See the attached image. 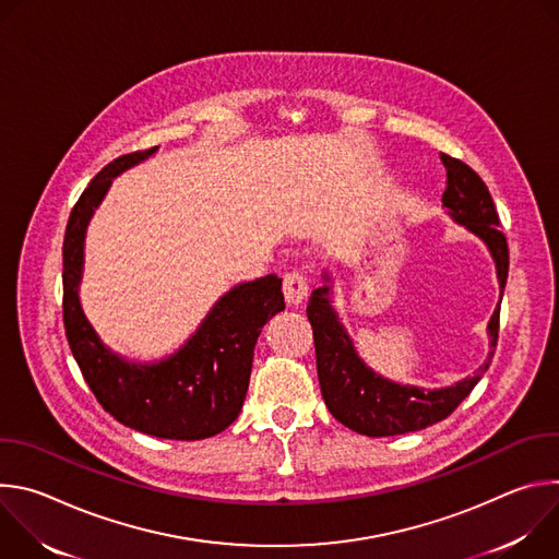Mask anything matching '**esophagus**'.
Listing matches in <instances>:
<instances>
[{
  "label": "esophagus",
  "instance_id": "esophagus-1",
  "mask_svg": "<svg viewBox=\"0 0 559 559\" xmlns=\"http://www.w3.org/2000/svg\"><path fill=\"white\" fill-rule=\"evenodd\" d=\"M309 285L300 272H289L283 278V294L289 305H300L307 298Z\"/></svg>",
  "mask_w": 559,
  "mask_h": 559
}]
</instances>
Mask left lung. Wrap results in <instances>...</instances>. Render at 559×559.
<instances>
[{
    "label": "left lung",
    "mask_w": 559,
    "mask_h": 559,
    "mask_svg": "<svg viewBox=\"0 0 559 559\" xmlns=\"http://www.w3.org/2000/svg\"><path fill=\"white\" fill-rule=\"evenodd\" d=\"M447 168V190L442 194V207L447 214L487 246L500 283V302L509 276V248L507 238L498 229L500 218L485 181L466 164L449 154H440ZM325 285L311 292L307 305V318L313 330L318 382L332 416L356 433L369 438L401 436L409 431L427 429L444 420L471 393V389L489 369V362L498 343L500 302L487 325L489 356L485 365L473 376L462 378L451 386L425 389L414 384H401L382 378L358 356L354 341L349 338L336 309L332 307L334 281L330 272L323 274Z\"/></svg>",
    "instance_id": "obj_1"
}]
</instances>
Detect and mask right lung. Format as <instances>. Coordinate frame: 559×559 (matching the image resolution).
Returning a JSON list of instances; mask_svg holds the SVG:
<instances>
[{
  "label": "right lung",
  "mask_w": 559,
  "mask_h": 559,
  "mask_svg": "<svg viewBox=\"0 0 559 559\" xmlns=\"http://www.w3.org/2000/svg\"><path fill=\"white\" fill-rule=\"evenodd\" d=\"M156 150L115 158L74 203L63 236V328L91 391L115 420L154 438L203 440L227 429L241 414L259 334L285 309L283 281L267 274L234 285L168 358L134 362L104 345L79 300L86 229L112 179Z\"/></svg>",
  "instance_id": "obj_1"
}]
</instances>
